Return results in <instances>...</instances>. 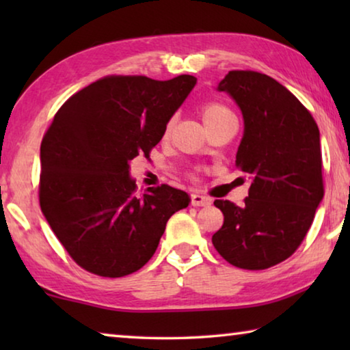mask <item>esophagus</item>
Wrapping results in <instances>:
<instances>
[{
	"label": "esophagus",
	"mask_w": 350,
	"mask_h": 350,
	"mask_svg": "<svg viewBox=\"0 0 350 350\" xmlns=\"http://www.w3.org/2000/svg\"><path fill=\"white\" fill-rule=\"evenodd\" d=\"M189 200H191L193 206H206L211 202L208 198H205L202 194H198V193H193L191 196H189Z\"/></svg>",
	"instance_id": "obj_1"
}]
</instances>
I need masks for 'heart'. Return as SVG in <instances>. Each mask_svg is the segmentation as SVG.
Returning a JSON list of instances; mask_svg holds the SVG:
<instances>
[{"mask_svg": "<svg viewBox=\"0 0 350 350\" xmlns=\"http://www.w3.org/2000/svg\"><path fill=\"white\" fill-rule=\"evenodd\" d=\"M200 112H202V118H204V122H205L206 126H210V125H213V123L219 122L224 117L233 116L232 111H230L227 106H224L221 103H216V102H206V103H204ZM171 123H173V122H168L167 123V126H165V131H163V135H168L170 128H171Z\"/></svg>", "mask_w": 350, "mask_h": 350, "instance_id": "obj_1", "label": "heart"}]
</instances>
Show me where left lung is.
<instances>
[{"mask_svg":"<svg viewBox=\"0 0 350 350\" xmlns=\"http://www.w3.org/2000/svg\"><path fill=\"white\" fill-rule=\"evenodd\" d=\"M217 90L244 116L236 168L252 185L242 206L215 200L224 225L213 245L234 267H273L304 241L324 196L319 129L309 109L265 74L230 70Z\"/></svg>","mask_w":350,"mask_h":350,"instance_id":"obj_1","label":"left lung"}]
</instances>
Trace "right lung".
<instances>
[{"label":"right lung","mask_w":350,"mask_h":350,"mask_svg":"<svg viewBox=\"0 0 350 350\" xmlns=\"http://www.w3.org/2000/svg\"><path fill=\"white\" fill-rule=\"evenodd\" d=\"M194 85L193 75H106L57 111L40 148V206L81 269L134 273L156 252L168 219L188 206V194L167 183L137 194L129 162L150 157Z\"/></svg>","instance_id":"right-lung-1"}]
</instances>
